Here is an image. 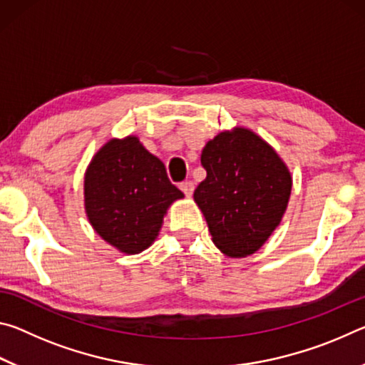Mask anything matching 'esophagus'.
Segmentation results:
<instances>
[{
  "mask_svg": "<svg viewBox=\"0 0 365 365\" xmlns=\"http://www.w3.org/2000/svg\"><path fill=\"white\" fill-rule=\"evenodd\" d=\"M180 190L185 193V196L190 197L195 191V183L193 182H183V183H180Z\"/></svg>",
  "mask_w": 365,
  "mask_h": 365,
  "instance_id": "34e87169",
  "label": "esophagus"
}]
</instances>
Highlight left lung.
I'll use <instances>...</instances> for the list:
<instances>
[{"label": "left lung", "instance_id": "8db88e82", "mask_svg": "<svg viewBox=\"0 0 365 365\" xmlns=\"http://www.w3.org/2000/svg\"><path fill=\"white\" fill-rule=\"evenodd\" d=\"M207 177L195 190L212 243L228 257L255 255L280 225L292 195V172L256 132L233 127L201 153Z\"/></svg>", "mask_w": 365, "mask_h": 365}]
</instances>
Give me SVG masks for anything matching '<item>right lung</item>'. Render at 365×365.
Returning a JSON list of instances; mask_svg holds the SVG:
<instances>
[{
  "label": "right lung",
  "instance_id": "1",
  "mask_svg": "<svg viewBox=\"0 0 365 365\" xmlns=\"http://www.w3.org/2000/svg\"><path fill=\"white\" fill-rule=\"evenodd\" d=\"M182 197L163 160L135 135L106 141L85 170L83 201L90 225L123 255L150 248L168 209Z\"/></svg>",
  "mask_w": 365,
  "mask_h": 365
}]
</instances>
